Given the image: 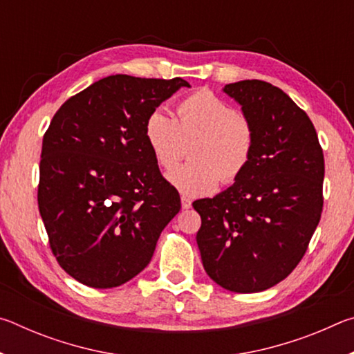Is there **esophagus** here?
I'll use <instances>...</instances> for the list:
<instances>
[{"mask_svg": "<svg viewBox=\"0 0 354 354\" xmlns=\"http://www.w3.org/2000/svg\"><path fill=\"white\" fill-rule=\"evenodd\" d=\"M181 206L183 209H190L192 207V201L187 196H181Z\"/></svg>", "mask_w": 354, "mask_h": 354, "instance_id": "1", "label": "esophagus"}]
</instances>
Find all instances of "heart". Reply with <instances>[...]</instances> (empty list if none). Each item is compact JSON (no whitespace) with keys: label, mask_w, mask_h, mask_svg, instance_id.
<instances>
[{"label":"heart","mask_w":354,"mask_h":354,"mask_svg":"<svg viewBox=\"0 0 354 354\" xmlns=\"http://www.w3.org/2000/svg\"><path fill=\"white\" fill-rule=\"evenodd\" d=\"M178 118L154 111L145 123V139L160 169L169 170L192 148L194 164L167 173L181 194L201 196L218 187L220 178L232 183L247 169L254 147V133L247 118L209 91L185 97L176 107Z\"/></svg>","instance_id":"b5f03b06"}]
</instances>
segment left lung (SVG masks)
I'll return each instance as SVG.
<instances>
[{
	"label": "left lung",
	"instance_id": "8db88e82",
	"mask_svg": "<svg viewBox=\"0 0 354 354\" xmlns=\"http://www.w3.org/2000/svg\"><path fill=\"white\" fill-rule=\"evenodd\" d=\"M254 133L236 183L194 203L203 267L226 290L253 293L289 277L308 250L323 207L325 159L308 113L270 82L226 84Z\"/></svg>",
	"mask_w": 354,
	"mask_h": 354
}]
</instances>
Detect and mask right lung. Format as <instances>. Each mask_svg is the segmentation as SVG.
Wrapping results in <instances>:
<instances>
[{"label":"right lung","mask_w":354,"mask_h":354,"mask_svg":"<svg viewBox=\"0 0 354 354\" xmlns=\"http://www.w3.org/2000/svg\"><path fill=\"white\" fill-rule=\"evenodd\" d=\"M181 77H103L59 107L41 143L39 211L65 272L95 289L133 279L181 209L145 139Z\"/></svg>","instance_id":"obj_1"}]
</instances>
